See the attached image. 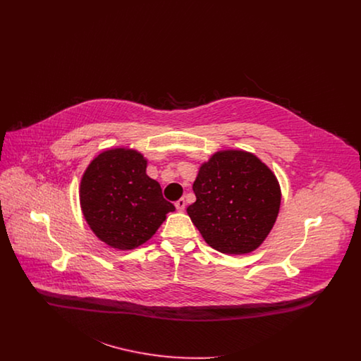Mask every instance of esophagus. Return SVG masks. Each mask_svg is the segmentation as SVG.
I'll use <instances>...</instances> for the list:
<instances>
[{
    "label": "esophagus",
    "mask_w": 361,
    "mask_h": 361,
    "mask_svg": "<svg viewBox=\"0 0 361 361\" xmlns=\"http://www.w3.org/2000/svg\"><path fill=\"white\" fill-rule=\"evenodd\" d=\"M174 206H176V208H177V211L183 212V211L185 209V200H184V199H180V200H177V202L174 203Z\"/></svg>",
    "instance_id": "34e87169"
}]
</instances>
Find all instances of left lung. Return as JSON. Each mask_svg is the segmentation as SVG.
Here are the masks:
<instances>
[{
    "label": "left lung",
    "mask_w": 361,
    "mask_h": 361,
    "mask_svg": "<svg viewBox=\"0 0 361 361\" xmlns=\"http://www.w3.org/2000/svg\"><path fill=\"white\" fill-rule=\"evenodd\" d=\"M187 208L207 243L226 255H246L261 246L275 226L281 189L275 173L257 155L219 150L199 168Z\"/></svg>",
    "instance_id": "obj_1"
}]
</instances>
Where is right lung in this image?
<instances>
[{
	"label": "right lung",
	"mask_w": 361,
	"mask_h": 361,
	"mask_svg": "<svg viewBox=\"0 0 361 361\" xmlns=\"http://www.w3.org/2000/svg\"><path fill=\"white\" fill-rule=\"evenodd\" d=\"M147 159L130 147L94 157L82 174L80 206L99 240L118 250H133L150 240L176 208L158 181L146 174Z\"/></svg>",
	"instance_id": "add662e5"
}]
</instances>
